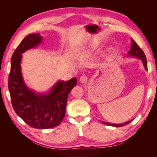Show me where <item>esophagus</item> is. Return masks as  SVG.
Segmentation results:
<instances>
[{"mask_svg": "<svg viewBox=\"0 0 157 157\" xmlns=\"http://www.w3.org/2000/svg\"><path fill=\"white\" fill-rule=\"evenodd\" d=\"M79 81L81 83H84L87 81V77L86 75H82L81 77L79 78Z\"/></svg>", "mask_w": 157, "mask_h": 157, "instance_id": "34e87169", "label": "esophagus"}]
</instances>
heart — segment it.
Returning <instances> with one entry per match:
<instances>
[{
	"label": "heart",
	"instance_id": "1",
	"mask_svg": "<svg viewBox=\"0 0 157 157\" xmlns=\"http://www.w3.org/2000/svg\"><path fill=\"white\" fill-rule=\"evenodd\" d=\"M96 47V44H91V48H95Z\"/></svg>",
	"mask_w": 157,
	"mask_h": 157
}]
</instances>
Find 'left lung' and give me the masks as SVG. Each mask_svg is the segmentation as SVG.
Masks as SVG:
<instances>
[{
    "label": "left lung",
    "mask_w": 157,
    "mask_h": 157,
    "mask_svg": "<svg viewBox=\"0 0 157 157\" xmlns=\"http://www.w3.org/2000/svg\"><path fill=\"white\" fill-rule=\"evenodd\" d=\"M127 58H136L137 59H139L141 60L142 63H143L144 67L145 70L147 71V59H146V56L144 54V51L142 50L139 46L137 44L136 42L131 39V46H130V51L128 52V54H126ZM132 121H127L126 122L122 123V124H113V123H110V122H103L101 121V122L104 124H106L107 126H115V127H122L128 124H129L130 122H131Z\"/></svg>",
    "instance_id": "left-lung-1"
}]
</instances>
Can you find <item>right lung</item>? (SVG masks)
Instances as JSON below:
<instances>
[{
    "label": "right lung",
    "mask_w": 157,
    "mask_h": 157,
    "mask_svg": "<svg viewBox=\"0 0 157 157\" xmlns=\"http://www.w3.org/2000/svg\"><path fill=\"white\" fill-rule=\"evenodd\" d=\"M39 33H33L23 39L11 59L8 89L12 107L27 124L36 129H48L58 126L65 117L68 95L77 84V78L67 81L58 80L50 91L36 92L28 88L21 73L22 54L36 48L42 42Z\"/></svg>",
    "instance_id": "1"
}]
</instances>
